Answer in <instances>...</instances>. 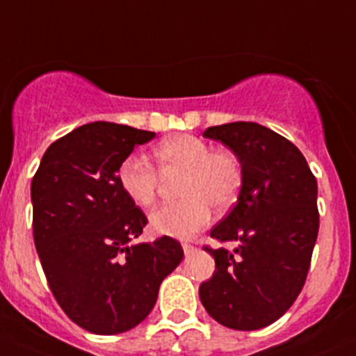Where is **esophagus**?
<instances>
[{"mask_svg": "<svg viewBox=\"0 0 356 356\" xmlns=\"http://www.w3.org/2000/svg\"><path fill=\"white\" fill-rule=\"evenodd\" d=\"M182 248H184L186 255H191V253H194L197 250L196 247H194V245H191V243H182Z\"/></svg>", "mask_w": 356, "mask_h": 356, "instance_id": "1", "label": "esophagus"}]
</instances>
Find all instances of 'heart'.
Listing matches in <instances>:
<instances>
[{
	"instance_id": "b5f03b06",
	"label": "heart",
	"mask_w": 356,
	"mask_h": 356,
	"mask_svg": "<svg viewBox=\"0 0 356 356\" xmlns=\"http://www.w3.org/2000/svg\"><path fill=\"white\" fill-rule=\"evenodd\" d=\"M160 174H182L179 197L174 204L160 206L150 216L155 233L191 238L209 225L213 208L225 211L235 204L243 186V165L235 152L213 150L199 136L181 134L163 140L152 150ZM120 189L142 208L157 199L159 174L150 162L130 155L116 170Z\"/></svg>"
}]
</instances>
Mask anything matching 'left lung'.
<instances>
[{
	"mask_svg": "<svg viewBox=\"0 0 356 356\" xmlns=\"http://www.w3.org/2000/svg\"><path fill=\"white\" fill-rule=\"evenodd\" d=\"M240 157L243 186L232 213L211 238L236 248L204 250L216 270L199 287L208 314L226 327L253 331L280 318L306 282L319 229L318 182L300 150L252 121L211 127L202 134Z\"/></svg>",
	"mask_w": 356,
	"mask_h": 356,
	"instance_id": "8db88e82",
	"label": "left lung"
}]
</instances>
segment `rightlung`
<instances>
[{
    "label": "right lung",
    "mask_w": 356,
    "mask_h": 356,
    "mask_svg": "<svg viewBox=\"0 0 356 356\" xmlns=\"http://www.w3.org/2000/svg\"><path fill=\"white\" fill-rule=\"evenodd\" d=\"M154 131L95 121L56 140L32 179L33 240L50 291L69 319L96 334L150 314L184 250L170 236L131 243L148 220L116 170Z\"/></svg>",
    "instance_id": "1"
}]
</instances>
